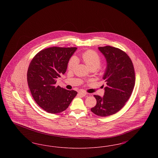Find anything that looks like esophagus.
<instances>
[{
  "label": "esophagus",
  "mask_w": 158,
  "mask_h": 158,
  "mask_svg": "<svg viewBox=\"0 0 158 158\" xmlns=\"http://www.w3.org/2000/svg\"><path fill=\"white\" fill-rule=\"evenodd\" d=\"M79 95H81V97H85V96L86 95V93L85 91L81 90L79 92Z\"/></svg>",
  "instance_id": "34e87169"
}]
</instances>
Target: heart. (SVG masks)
Masks as SVG:
<instances>
[{
  "label": "heart",
  "mask_w": 158,
  "mask_h": 158,
  "mask_svg": "<svg viewBox=\"0 0 158 158\" xmlns=\"http://www.w3.org/2000/svg\"><path fill=\"white\" fill-rule=\"evenodd\" d=\"M83 62L88 66L90 69H98L101 63L100 56L95 51L89 50L82 54ZM79 64V60L76 56H73L70 58L68 63V69L70 70H73Z\"/></svg>",
  "instance_id": "1"
}]
</instances>
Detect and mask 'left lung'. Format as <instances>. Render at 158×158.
Listing matches in <instances>:
<instances>
[{
  "mask_svg": "<svg viewBox=\"0 0 158 158\" xmlns=\"http://www.w3.org/2000/svg\"><path fill=\"white\" fill-rule=\"evenodd\" d=\"M105 57L106 67L102 79L106 84L102 97L94 95L97 104L91 111L101 117L117 113L130 97L135 84L133 63L127 54L120 49L105 46L98 47Z\"/></svg>",
  "mask_w": 158,
  "mask_h": 158,
  "instance_id": "8db88e82",
  "label": "left lung"
}]
</instances>
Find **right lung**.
<instances>
[{
  "label": "right lung",
  "instance_id": "obj_1",
  "mask_svg": "<svg viewBox=\"0 0 158 158\" xmlns=\"http://www.w3.org/2000/svg\"><path fill=\"white\" fill-rule=\"evenodd\" d=\"M76 50V47H50L40 51L31 61L27 72L28 86L36 103L47 113L64 111L77 94L56 86L57 79L65 73Z\"/></svg>",
  "mask_w": 158,
  "mask_h": 158
}]
</instances>
